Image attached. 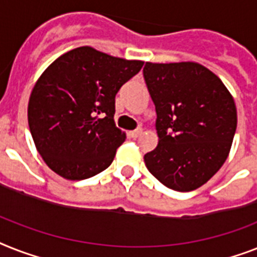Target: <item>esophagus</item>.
<instances>
[{"instance_id":"34e87169","label":"esophagus","mask_w":257,"mask_h":257,"mask_svg":"<svg viewBox=\"0 0 257 257\" xmlns=\"http://www.w3.org/2000/svg\"><path fill=\"white\" fill-rule=\"evenodd\" d=\"M141 133H143V129L139 128V129H136V131H132V132H129V136H131L132 139H137Z\"/></svg>"}]
</instances>
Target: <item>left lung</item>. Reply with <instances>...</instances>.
I'll return each mask as SVG.
<instances>
[{
    "instance_id": "1",
    "label": "left lung",
    "mask_w": 257,
    "mask_h": 257,
    "mask_svg": "<svg viewBox=\"0 0 257 257\" xmlns=\"http://www.w3.org/2000/svg\"><path fill=\"white\" fill-rule=\"evenodd\" d=\"M144 78L156 105L158 135L156 149L144 156L145 165L169 189L193 191L228 157L237 124L232 95L195 62H147Z\"/></svg>"
}]
</instances>
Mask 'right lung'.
<instances>
[{
    "label": "right lung",
    "instance_id": "1",
    "mask_svg": "<svg viewBox=\"0 0 257 257\" xmlns=\"http://www.w3.org/2000/svg\"><path fill=\"white\" fill-rule=\"evenodd\" d=\"M144 66L83 46L55 59L35 83L27 120L35 148L58 176L80 181L112 164L125 132L114 97Z\"/></svg>",
    "mask_w": 257,
    "mask_h": 257
}]
</instances>
